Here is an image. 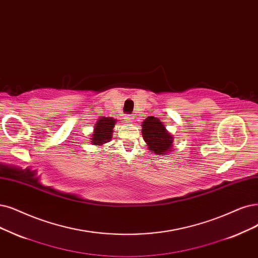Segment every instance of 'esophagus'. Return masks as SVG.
<instances>
[{"instance_id": "esophagus-1", "label": "esophagus", "mask_w": 258, "mask_h": 258, "mask_svg": "<svg viewBox=\"0 0 258 258\" xmlns=\"http://www.w3.org/2000/svg\"><path fill=\"white\" fill-rule=\"evenodd\" d=\"M134 116H133V114H127V116H125L124 117V121L125 122H133L134 121Z\"/></svg>"}]
</instances>
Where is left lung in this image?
I'll use <instances>...</instances> for the list:
<instances>
[{"instance_id":"obj_1","label":"left lung","mask_w":258,"mask_h":258,"mask_svg":"<svg viewBox=\"0 0 258 258\" xmlns=\"http://www.w3.org/2000/svg\"><path fill=\"white\" fill-rule=\"evenodd\" d=\"M141 133L152 153L165 155L168 151H172L171 147L173 144V137L167 132L158 118L148 117L142 122Z\"/></svg>"}]
</instances>
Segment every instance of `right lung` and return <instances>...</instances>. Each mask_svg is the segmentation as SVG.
I'll return each mask as SVG.
<instances>
[{
  "label": "right lung",
  "instance_id": "right-lung-1",
  "mask_svg": "<svg viewBox=\"0 0 258 258\" xmlns=\"http://www.w3.org/2000/svg\"><path fill=\"white\" fill-rule=\"evenodd\" d=\"M116 120L112 118H102L94 125V132L91 135L92 145H104L109 142L112 136V130Z\"/></svg>",
  "mask_w": 258,
  "mask_h": 258
}]
</instances>
